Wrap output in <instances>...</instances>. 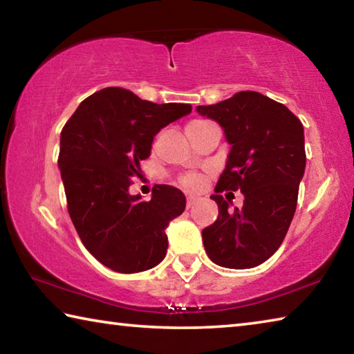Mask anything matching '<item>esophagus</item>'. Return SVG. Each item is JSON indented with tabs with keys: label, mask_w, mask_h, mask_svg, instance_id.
<instances>
[{
	"label": "esophagus",
	"mask_w": 354,
	"mask_h": 354,
	"mask_svg": "<svg viewBox=\"0 0 354 354\" xmlns=\"http://www.w3.org/2000/svg\"><path fill=\"white\" fill-rule=\"evenodd\" d=\"M198 196H187V207H192L195 203H198Z\"/></svg>",
	"instance_id": "34e87169"
}]
</instances>
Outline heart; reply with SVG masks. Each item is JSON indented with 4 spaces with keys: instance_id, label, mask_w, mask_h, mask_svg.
Instances as JSON below:
<instances>
[{
    "instance_id": "heart-1",
    "label": "heart",
    "mask_w": 354,
    "mask_h": 354,
    "mask_svg": "<svg viewBox=\"0 0 354 354\" xmlns=\"http://www.w3.org/2000/svg\"><path fill=\"white\" fill-rule=\"evenodd\" d=\"M181 184L184 185L185 189L195 190V189H198L200 185H201V178L196 176V175H187V176H184L181 179Z\"/></svg>"
}]
</instances>
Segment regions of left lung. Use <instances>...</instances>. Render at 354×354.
Listing matches in <instances>:
<instances>
[{
	"instance_id": "8db88e82",
	"label": "left lung",
	"mask_w": 354,
	"mask_h": 354,
	"mask_svg": "<svg viewBox=\"0 0 354 354\" xmlns=\"http://www.w3.org/2000/svg\"><path fill=\"white\" fill-rule=\"evenodd\" d=\"M196 112L218 123L231 145L211 195L218 218L201 232L205 250L220 267L253 268L279 248L295 214L306 169L303 124L284 104L257 92L196 106ZM221 189H241L244 206L231 212Z\"/></svg>"
}]
</instances>
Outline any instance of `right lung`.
Returning a JSON list of instances; mask_svg holds the SVG:
<instances>
[{"label": "right lung", "instance_id": "right-lung-1", "mask_svg": "<svg viewBox=\"0 0 354 354\" xmlns=\"http://www.w3.org/2000/svg\"><path fill=\"white\" fill-rule=\"evenodd\" d=\"M192 112L190 104H156L122 87H106L77 106L61 133V170L68 214L84 247L118 273L162 262L165 230L185 209L173 185H154L151 200L131 195V176L151 154L154 136Z\"/></svg>", "mask_w": 354, "mask_h": 354}]
</instances>
